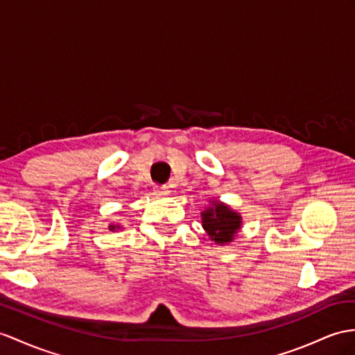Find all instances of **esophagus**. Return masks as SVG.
<instances>
[{
  "label": "esophagus",
  "mask_w": 355,
  "mask_h": 355,
  "mask_svg": "<svg viewBox=\"0 0 355 355\" xmlns=\"http://www.w3.org/2000/svg\"><path fill=\"white\" fill-rule=\"evenodd\" d=\"M155 193H157V196H159V197H166V196H168L170 191L166 185H162V187H155Z\"/></svg>",
  "instance_id": "34e87169"
}]
</instances>
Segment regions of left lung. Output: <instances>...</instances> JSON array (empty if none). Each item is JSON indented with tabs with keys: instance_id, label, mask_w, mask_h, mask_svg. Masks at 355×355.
Listing matches in <instances>:
<instances>
[{
	"instance_id": "8db88e82",
	"label": "left lung",
	"mask_w": 355,
	"mask_h": 355,
	"mask_svg": "<svg viewBox=\"0 0 355 355\" xmlns=\"http://www.w3.org/2000/svg\"><path fill=\"white\" fill-rule=\"evenodd\" d=\"M202 226L211 241L217 245L233 243L236 233L243 227L241 214L220 200H209V205L202 211Z\"/></svg>"
}]
</instances>
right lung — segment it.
<instances>
[{"label":"right lung","mask_w":355,"mask_h":355,"mask_svg":"<svg viewBox=\"0 0 355 355\" xmlns=\"http://www.w3.org/2000/svg\"><path fill=\"white\" fill-rule=\"evenodd\" d=\"M108 229H110L111 232H116L117 229H122V224H110Z\"/></svg>","instance_id":"add662e5"}]
</instances>
